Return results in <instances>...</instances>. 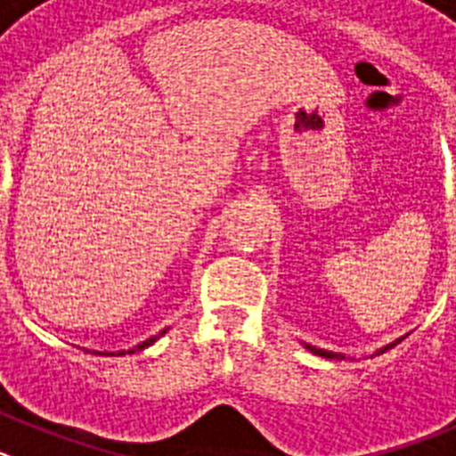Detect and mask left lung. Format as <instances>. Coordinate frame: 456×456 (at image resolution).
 <instances>
[{
	"mask_svg": "<svg viewBox=\"0 0 456 456\" xmlns=\"http://www.w3.org/2000/svg\"><path fill=\"white\" fill-rule=\"evenodd\" d=\"M400 340H402V338H400ZM400 340H395V342H390V345H386V347H384V349H379V352H377V354H384V352H386V349H393V347H395V345H397V342H400ZM305 349H310V352H313V354H317V356H324V358H342V356H340V354L326 352V349H317V347H313V345H305Z\"/></svg>",
	"mask_w": 456,
	"mask_h": 456,
	"instance_id": "obj_1",
	"label": "left lung"
}]
</instances>
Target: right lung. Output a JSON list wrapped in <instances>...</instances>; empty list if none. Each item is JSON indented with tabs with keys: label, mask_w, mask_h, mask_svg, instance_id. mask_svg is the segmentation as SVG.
Segmentation results:
<instances>
[{
	"label": "right lung",
	"mask_w": 456,
	"mask_h": 456,
	"mask_svg": "<svg viewBox=\"0 0 456 456\" xmlns=\"http://www.w3.org/2000/svg\"><path fill=\"white\" fill-rule=\"evenodd\" d=\"M162 333H167V331H162ZM162 333H159V336H162ZM159 336H155V338H148L146 342H141V345H136L134 349H127V352H116V354H114V352H111V354L107 352V356H123V354H134V352H141V349H146L148 345H152V342H155L157 338H159Z\"/></svg>",
	"instance_id": "add662e5"
}]
</instances>
